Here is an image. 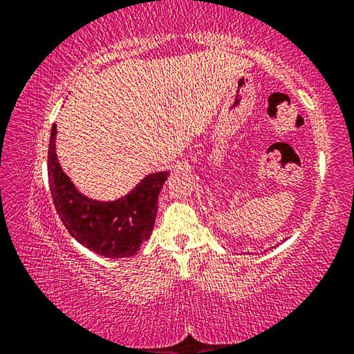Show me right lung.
<instances>
[{
  "mask_svg": "<svg viewBox=\"0 0 354 354\" xmlns=\"http://www.w3.org/2000/svg\"><path fill=\"white\" fill-rule=\"evenodd\" d=\"M56 124L48 147V178L53 203L71 237L104 257H129L153 232L159 192L169 171L149 173L124 196L100 201L77 190L56 154Z\"/></svg>",
  "mask_w": 354,
  "mask_h": 354,
  "instance_id": "right-lung-1",
  "label": "right lung"
}]
</instances>
